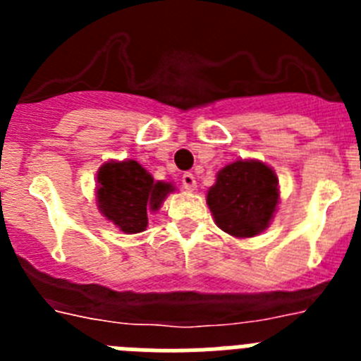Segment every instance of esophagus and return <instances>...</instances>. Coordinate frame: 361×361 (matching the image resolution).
I'll use <instances>...</instances> for the list:
<instances>
[{"label":"esophagus","instance_id":"esophagus-1","mask_svg":"<svg viewBox=\"0 0 361 361\" xmlns=\"http://www.w3.org/2000/svg\"><path fill=\"white\" fill-rule=\"evenodd\" d=\"M183 186H184V190H190V191H193L197 188L195 175L191 173V171H186V173L183 175Z\"/></svg>","mask_w":361,"mask_h":361}]
</instances>
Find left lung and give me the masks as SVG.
I'll return each mask as SVG.
<instances>
[{
  "mask_svg": "<svg viewBox=\"0 0 361 361\" xmlns=\"http://www.w3.org/2000/svg\"><path fill=\"white\" fill-rule=\"evenodd\" d=\"M279 204V178L260 161H237L216 173L208 206L222 231L250 238L269 226Z\"/></svg>",
  "mask_w": 361,
  "mask_h": 361,
  "instance_id": "8db88e82",
  "label": "left lung"
}]
</instances>
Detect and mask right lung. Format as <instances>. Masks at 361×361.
Returning a JSON list of instances; mask_svg holds the SVG:
<instances>
[{
    "instance_id": "1",
    "label": "right lung",
    "mask_w": 361,
    "mask_h": 361,
    "mask_svg": "<svg viewBox=\"0 0 361 361\" xmlns=\"http://www.w3.org/2000/svg\"><path fill=\"white\" fill-rule=\"evenodd\" d=\"M173 191L168 183H155L137 161H110L99 168L97 206L121 231L141 233L148 226L146 209H159Z\"/></svg>"
}]
</instances>
